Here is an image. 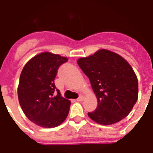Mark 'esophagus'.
Returning <instances> with one entry per match:
<instances>
[{
  "instance_id": "1",
  "label": "esophagus",
  "mask_w": 153,
  "mask_h": 153,
  "mask_svg": "<svg viewBox=\"0 0 153 153\" xmlns=\"http://www.w3.org/2000/svg\"><path fill=\"white\" fill-rule=\"evenodd\" d=\"M84 96H81L79 98H78V99H76V101L77 102H82V101L84 100Z\"/></svg>"
}]
</instances>
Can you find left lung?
<instances>
[{"mask_svg": "<svg viewBox=\"0 0 153 153\" xmlns=\"http://www.w3.org/2000/svg\"><path fill=\"white\" fill-rule=\"evenodd\" d=\"M89 78L98 106L88 117L103 126L120 122L129 114L138 98V81L131 65L107 49L77 60Z\"/></svg>", "mask_w": 153, "mask_h": 153, "instance_id": "1", "label": "left lung"}]
</instances>
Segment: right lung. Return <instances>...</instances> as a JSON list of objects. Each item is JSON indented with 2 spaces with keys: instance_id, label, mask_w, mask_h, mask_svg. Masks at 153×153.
Wrapping results in <instances>:
<instances>
[{
  "instance_id": "1",
  "label": "right lung",
  "mask_w": 153,
  "mask_h": 153,
  "mask_svg": "<svg viewBox=\"0 0 153 153\" xmlns=\"http://www.w3.org/2000/svg\"><path fill=\"white\" fill-rule=\"evenodd\" d=\"M66 57L45 51L25 65L19 78L18 98L25 116L42 128H54L64 122L71 102L56 88L54 78ZM55 91L58 94L54 96Z\"/></svg>"
}]
</instances>
